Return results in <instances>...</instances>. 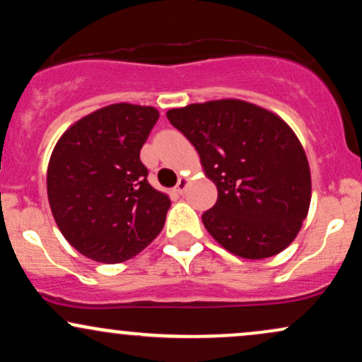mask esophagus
I'll return each mask as SVG.
<instances>
[{"label":"esophagus","instance_id":"1","mask_svg":"<svg viewBox=\"0 0 362 362\" xmlns=\"http://www.w3.org/2000/svg\"><path fill=\"white\" fill-rule=\"evenodd\" d=\"M187 185H189V178H187V177H180V180H178L177 185H175V192L182 195V194L185 192Z\"/></svg>","mask_w":362,"mask_h":362}]
</instances>
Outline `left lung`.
<instances>
[{"label": "left lung", "mask_w": 362, "mask_h": 362, "mask_svg": "<svg viewBox=\"0 0 362 362\" xmlns=\"http://www.w3.org/2000/svg\"><path fill=\"white\" fill-rule=\"evenodd\" d=\"M167 117L201 156L218 187L202 214L211 236L242 259H267L289 247L308 214L311 175L300 139L279 115L224 98L172 109Z\"/></svg>", "instance_id": "obj_1"}]
</instances>
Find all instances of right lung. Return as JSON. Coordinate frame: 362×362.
Instances as JSON below:
<instances>
[{"label": "right lung", "mask_w": 362, "mask_h": 362, "mask_svg": "<svg viewBox=\"0 0 362 362\" xmlns=\"http://www.w3.org/2000/svg\"><path fill=\"white\" fill-rule=\"evenodd\" d=\"M158 117L155 107L114 103L74 122L54 146L49 204L62 236L81 255L126 262L163 230L172 202L148 184L139 160Z\"/></svg>", "instance_id": "1"}]
</instances>
